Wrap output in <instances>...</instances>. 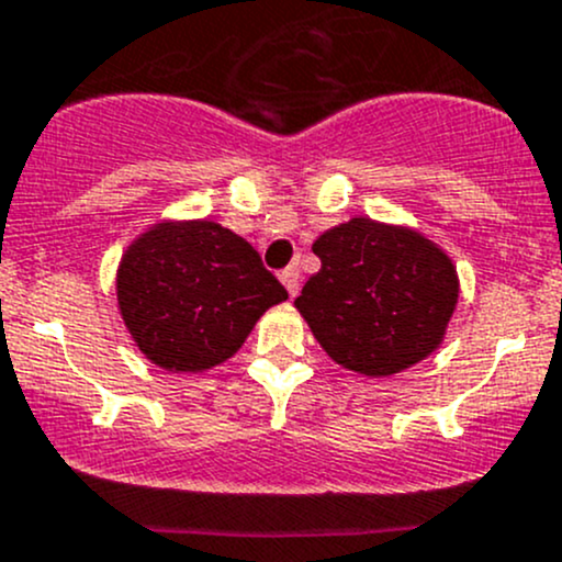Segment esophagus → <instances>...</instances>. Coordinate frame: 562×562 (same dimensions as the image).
<instances>
[{
  "label": "esophagus",
  "instance_id": "esophagus-1",
  "mask_svg": "<svg viewBox=\"0 0 562 562\" xmlns=\"http://www.w3.org/2000/svg\"><path fill=\"white\" fill-rule=\"evenodd\" d=\"M280 280H282V285L288 288V293H291V296H296L299 293V266H288V269H282Z\"/></svg>",
  "mask_w": 562,
  "mask_h": 562
}]
</instances>
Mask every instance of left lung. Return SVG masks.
<instances>
[{
	"label": "left lung",
	"mask_w": 562,
	"mask_h": 562,
	"mask_svg": "<svg viewBox=\"0 0 562 562\" xmlns=\"http://www.w3.org/2000/svg\"><path fill=\"white\" fill-rule=\"evenodd\" d=\"M312 250L321 271L306 280L296 310L336 363L390 376L439 347L458 274L425 236L352 217L317 236Z\"/></svg>",
	"instance_id": "1"
}]
</instances>
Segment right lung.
<instances>
[{"label": "right lung", "instance_id": "1", "mask_svg": "<svg viewBox=\"0 0 562 562\" xmlns=\"http://www.w3.org/2000/svg\"><path fill=\"white\" fill-rule=\"evenodd\" d=\"M285 299L250 241L212 221L158 223L117 269L123 323L139 350L169 371L223 363Z\"/></svg>", "mask_w": 562, "mask_h": 562}]
</instances>
